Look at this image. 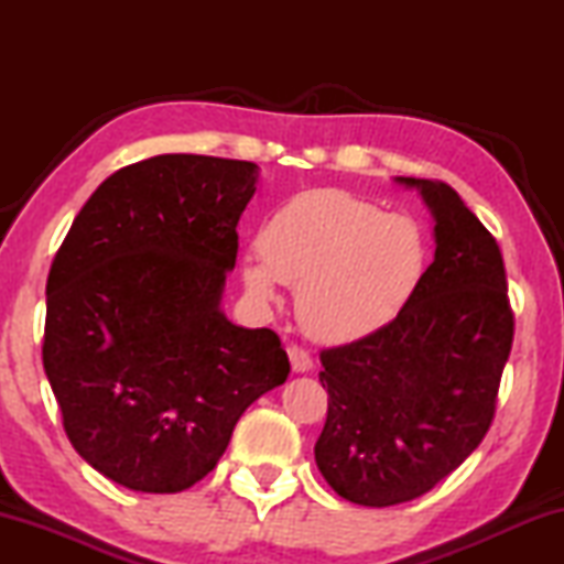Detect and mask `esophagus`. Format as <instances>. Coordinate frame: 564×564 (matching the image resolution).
I'll use <instances>...</instances> for the list:
<instances>
[{"instance_id": "34e87169", "label": "esophagus", "mask_w": 564, "mask_h": 564, "mask_svg": "<svg viewBox=\"0 0 564 564\" xmlns=\"http://www.w3.org/2000/svg\"><path fill=\"white\" fill-rule=\"evenodd\" d=\"M289 358H291L293 373H308V370L313 368L311 352L301 346H289Z\"/></svg>"}]
</instances>
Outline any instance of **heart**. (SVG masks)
Listing matches in <instances>:
<instances>
[{
    "mask_svg": "<svg viewBox=\"0 0 564 564\" xmlns=\"http://www.w3.org/2000/svg\"><path fill=\"white\" fill-rule=\"evenodd\" d=\"M261 261H243L251 299L273 301L275 281L299 289L305 330L352 340L403 313L427 269V238L413 216L380 212L338 188L303 191L265 218Z\"/></svg>",
    "mask_w": 564,
    "mask_h": 564,
    "instance_id": "1",
    "label": "heart"
}]
</instances>
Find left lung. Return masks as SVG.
Returning a JSON list of instances; mask_svg holds the SVG:
<instances>
[{
    "label": "left lung",
    "mask_w": 564,
    "mask_h": 564,
    "mask_svg": "<svg viewBox=\"0 0 564 564\" xmlns=\"http://www.w3.org/2000/svg\"><path fill=\"white\" fill-rule=\"evenodd\" d=\"M395 181L431 208L435 259L403 313L323 350L318 376L328 417L316 465L340 498L366 508L420 498L482 443L514 333L492 234L443 181Z\"/></svg>",
    "instance_id": "8db88e82"
}]
</instances>
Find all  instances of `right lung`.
Returning <instances> with one entry per match:
<instances>
[{
	"instance_id": "add662e5",
	"label": "right lung",
	"mask_w": 564,
	"mask_h": 564,
	"mask_svg": "<svg viewBox=\"0 0 564 564\" xmlns=\"http://www.w3.org/2000/svg\"><path fill=\"white\" fill-rule=\"evenodd\" d=\"M256 184L251 161H139L94 191L54 256L44 373L74 451L123 488L196 485L291 373L271 328L221 311Z\"/></svg>"
}]
</instances>
